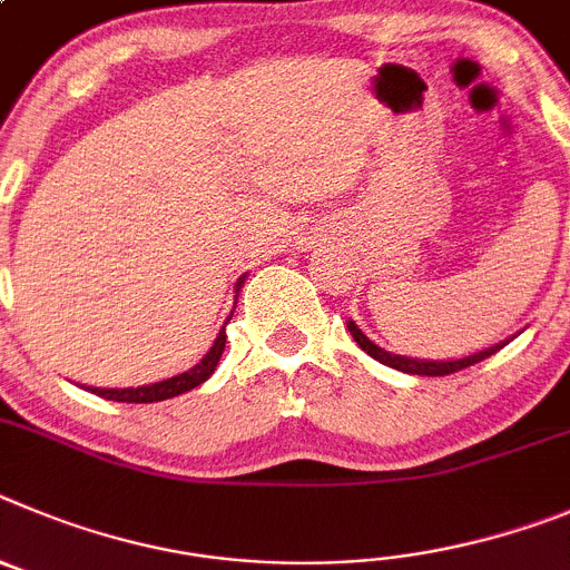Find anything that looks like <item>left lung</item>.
<instances>
[{"instance_id":"obj_1","label":"left lung","mask_w":570,"mask_h":570,"mask_svg":"<svg viewBox=\"0 0 570 570\" xmlns=\"http://www.w3.org/2000/svg\"><path fill=\"white\" fill-rule=\"evenodd\" d=\"M346 326H348V332H352V337H355L357 346H361L366 355H372L374 361H381L383 366H392V368H397V372H406V374H429V377H443V374H454V372H460V368L474 366V363L485 361V357H491L494 352H500V348L509 343V341L494 343V346L483 348V352H474V355H469V357H460V361H414V357L392 355V352H386V348H381L377 343L368 341V337L357 330L355 321H348Z\"/></svg>"}]
</instances>
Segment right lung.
Listing matches in <instances>:
<instances>
[{"instance_id":"add662e5","label":"right lung","mask_w":570,"mask_h":570,"mask_svg":"<svg viewBox=\"0 0 570 570\" xmlns=\"http://www.w3.org/2000/svg\"><path fill=\"white\" fill-rule=\"evenodd\" d=\"M240 284H244V281H238V289H240ZM229 317H227V323H229ZM224 346H227V326L218 332V337H215V343L209 346L207 355L202 357V363H196V366L187 368V372L176 374V377H167V381H158V383H147V386H138V389L87 386V392H94V394H99V397H107V400H116V403H158V400L178 397V394L202 386V383L207 381L209 374L215 372V366H218V361H222Z\"/></svg>"}]
</instances>
